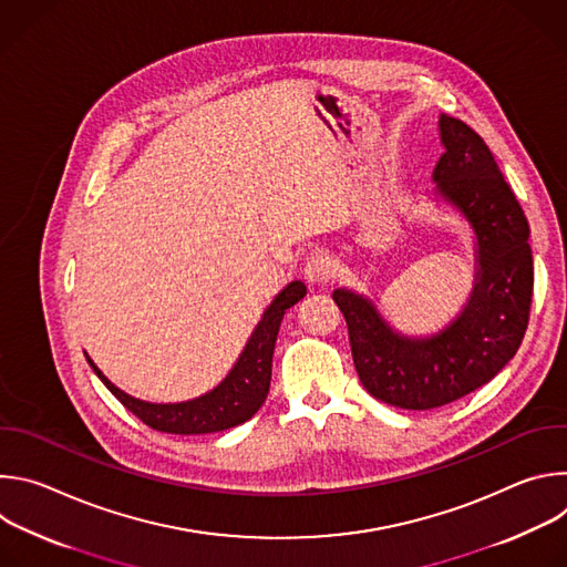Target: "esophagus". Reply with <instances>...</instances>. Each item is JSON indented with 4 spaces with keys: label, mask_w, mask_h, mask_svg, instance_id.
<instances>
[{
    "label": "esophagus",
    "mask_w": 567,
    "mask_h": 567,
    "mask_svg": "<svg viewBox=\"0 0 567 567\" xmlns=\"http://www.w3.org/2000/svg\"><path fill=\"white\" fill-rule=\"evenodd\" d=\"M307 282L311 285H322L330 282V278L334 276V260L328 254H313L302 269Z\"/></svg>",
    "instance_id": "esophagus-1"
}]
</instances>
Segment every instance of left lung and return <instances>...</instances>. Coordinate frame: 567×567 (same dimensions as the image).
Masks as SVG:
<instances>
[{
    "label": "left lung",
    "mask_w": 567,
    "mask_h": 567,
    "mask_svg": "<svg viewBox=\"0 0 567 567\" xmlns=\"http://www.w3.org/2000/svg\"><path fill=\"white\" fill-rule=\"evenodd\" d=\"M440 134L437 195L466 217L477 241L475 285L460 316L440 334L411 339L394 332L370 298L332 293L363 388L406 411L444 406L492 381L523 343L534 291L529 224L492 150L453 116H440Z\"/></svg>",
    "instance_id": "8db88e82"
}]
</instances>
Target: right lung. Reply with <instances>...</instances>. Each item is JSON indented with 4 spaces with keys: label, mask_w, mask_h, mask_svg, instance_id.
<instances>
[{
    "label": "right lung",
    "mask_w": 567,
    "mask_h": 567,
    "mask_svg": "<svg viewBox=\"0 0 567 567\" xmlns=\"http://www.w3.org/2000/svg\"><path fill=\"white\" fill-rule=\"evenodd\" d=\"M307 287L300 280L289 282L267 307L262 320L254 330L247 348L241 350L237 363L228 377L213 388L210 392L182 401V403H150L118 390L87 357L90 365L107 390L123 403V406L136 415L143 424L154 431L173 435H202L233 429L241 422L251 420L265 403L271 383V359L280 330V320L289 307H293Z\"/></svg>",
    "instance_id": "right-lung-1"
}]
</instances>
